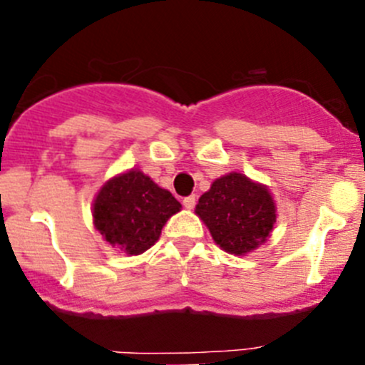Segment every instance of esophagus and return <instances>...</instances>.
Returning <instances> with one entry per match:
<instances>
[{"label":"esophagus","mask_w":365,"mask_h":365,"mask_svg":"<svg viewBox=\"0 0 365 365\" xmlns=\"http://www.w3.org/2000/svg\"><path fill=\"white\" fill-rule=\"evenodd\" d=\"M194 205H196V196H194V194L183 197V206H185V208H189V210L194 208Z\"/></svg>","instance_id":"obj_1"}]
</instances>
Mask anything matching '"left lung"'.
<instances>
[{
	"instance_id": "obj_1",
	"label": "left lung",
	"mask_w": 365,
	"mask_h": 365,
	"mask_svg": "<svg viewBox=\"0 0 365 365\" xmlns=\"http://www.w3.org/2000/svg\"><path fill=\"white\" fill-rule=\"evenodd\" d=\"M196 213L215 244L237 256L259 247L275 222V205L267 187L240 173L215 180L197 201Z\"/></svg>"
}]
</instances>
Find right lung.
Instances as JSON below:
<instances>
[{
  "mask_svg": "<svg viewBox=\"0 0 365 365\" xmlns=\"http://www.w3.org/2000/svg\"><path fill=\"white\" fill-rule=\"evenodd\" d=\"M182 205L141 171L109 180L93 203L95 227L121 252L138 256L152 247L162 226Z\"/></svg>",
  "mask_w": 365,
  "mask_h": 365,
  "instance_id": "1",
  "label": "right lung"
}]
</instances>
